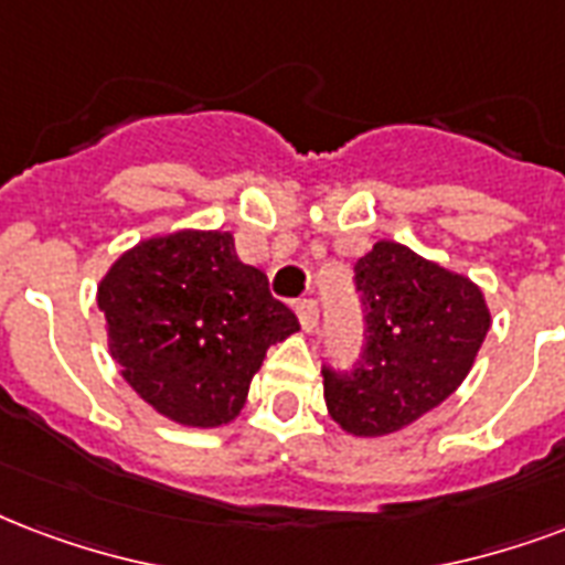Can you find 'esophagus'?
<instances>
[{
  "instance_id": "esophagus-1",
  "label": "esophagus",
  "mask_w": 565,
  "mask_h": 565,
  "mask_svg": "<svg viewBox=\"0 0 565 565\" xmlns=\"http://www.w3.org/2000/svg\"><path fill=\"white\" fill-rule=\"evenodd\" d=\"M296 313H299V322L305 331L317 329V322H320V305L313 299H299L296 301Z\"/></svg>"
}]
</instances>
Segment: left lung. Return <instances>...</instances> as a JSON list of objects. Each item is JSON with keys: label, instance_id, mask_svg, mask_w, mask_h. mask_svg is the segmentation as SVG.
Instances as JSON below:
<instances>
[{"label": "left lung", "instance_id": "left-lung-1", "mask_svg": "<svg viewBox=\"0 0 565 565\" xmlns=\"http://www.w3.org/2000/svg\"><path fill=\"white\" fill-rule=\"evenodd\" d=\"M364 308L359 361L322 364L329 415L352 436L397 433L462 385L489 331L483 292L399 243L355 264Z\"/></svg>", "mask_w": 565, "mask_h": 565}]
</instances>
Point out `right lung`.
I'll return each mask as SVG.
<instances>
[{
	"label": "right lung",
	"mask_w": 565,
	"mask_h": 565,
	"mask_svg": "<svg viewBox=\"0 0 565 565\" xmlns=\"http://www.w3.org/2000/svg\"><path fill=\"white\" fill-rule=\"evenodd\" d=\"M97 305L132 391L186 426L234 420L266 350L299 329L269 278L245 266L222 231L136 245L100 281Z\"/></svg>",
	"instance_id": "obj_1"
}]
</instances>
